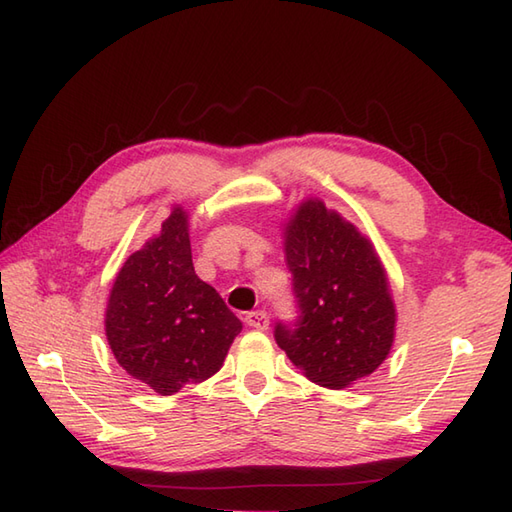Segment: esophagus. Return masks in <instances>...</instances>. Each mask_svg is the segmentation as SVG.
Instances as JSON below:
<instances>
[{
  "label": "esophagus",
  "mask_w": 512,
  "mask_h": 512,
  "mask_svg": "<svg viewBox=\"0 0 512 512\" xmlns=\"http://www.w3.org/2000/svg\"><path fill=\"white\" fill-rule=\"evenodd\" d=\"M244 321H246V325H250V328H255V330H268V314L264 310L248 312Z\"/></svg>",
  "instance_id": "34e87169"
}]
</instances>
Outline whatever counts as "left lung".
<instances>
[{"mask_svg":"<svg viewBox=\"0 0 512 512\" xmlns=\"http://www.w3.org/2000/svg\"><path fill=\"white\" fill-rule=\"evenodd\" d=\"M284 253L301 317L295 328L277 325V345L321 387L374 374L396 339V303L372 239L306 198L284 224Z\"/></svg>","mask_w":512,"mask_h":512,"instance_id":"1","label":"left lung"}]
</instances>
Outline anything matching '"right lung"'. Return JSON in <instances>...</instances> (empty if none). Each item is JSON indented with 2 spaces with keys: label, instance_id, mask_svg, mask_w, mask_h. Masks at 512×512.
<instances>
[{
  "label": "right lung",
  "instance_id": "1",
  "mask_svg": "<svg viewBox=\"0 0 512 512\" xmlns=\"http://www.w3.org/2000/svg\"><path fill=\"white\" fill-rule=\"evenodd\" d=\"M242 321L195 275L189 213L171 215L127 257L105 308V336L125 372L160 396L217 374Z\"/></svg>",
  "mask_w": 512,
  "mask_h": 512
}]
</instances>
